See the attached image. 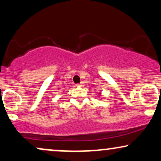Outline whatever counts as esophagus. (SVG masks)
Here are the masks:
<instances>
[{"label": "esophagus", "instance_id": "obj_1", "mask_svg": "<svg viewBox=\"0 0 161 161\" xmlns=\"http://www.w3.org/2000/svg\"><path fill=\"white\" fill-rule=\"evenodd\" d=\"M76 86H84V82H81L80 83H79V84H77Z\"/></svg>", "mask_w": 161, "mask_h": 161}]
</instances>
